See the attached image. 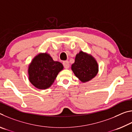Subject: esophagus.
<instances>
[{
  "label": "esophagus",
  "instance_id": "esophagus-1",
  "mask_svg": "<svg viewBox=\"0 0 132 132\" xmlns=\"http://www.w3.org/2000/svg\"><path fill=\"white\" fill-rule=\"evenodd\" d=\"M63 64L64 67V68L65 69H69V66H70V64H69V62L68 61H64L63 62Z\"/></svg>",
  "mask_w": 132,
  "mask_h": 132
}]
</instances>
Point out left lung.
Returning <instances> with one entry per match:
<instances>
[{
  "label": "left lung",
  "instance_id": "left-lung-1",
  "mask_svg": "<svg viewBox=\"0 0 132 132\" xmlns=\"http://www.w3.org/2000/svg\"><path fill=\"white\" fill-rule=\"evenodd\" d=\"M71 70L82 82L93 79L98 72V65L94 57L91 55L80 51L76 56L75 63L71 64Z\"/></svg>",
  "mask_w": 132,
  "mask_h": 132
}]
</instances>
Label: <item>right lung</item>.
I'll list each match as a JSON object with an SVG mask.
<instances>
[{"label": "right lung", "instance_id": "add662e5", "mask_svg": "<svg viewBox=\"0 0 132 132\" xmlns=\"http://www.w3.org/2000/svg\"><path fill=\"white\" fill-rule=\"evenodd\" d=\"M63 66L61 62L54 61L50 54L40 53L29 64L28 79L35 87L45 90L52 86Z\"/></svg>", "mask_w": 132, "mask_h": 132}]
</instances>
